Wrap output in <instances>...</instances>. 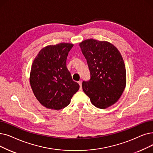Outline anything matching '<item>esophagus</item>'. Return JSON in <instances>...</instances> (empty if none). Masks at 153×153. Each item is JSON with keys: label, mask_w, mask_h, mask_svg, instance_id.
Here are the masks:
<instances>
[{"label": "esophagus", "mask_w": 153, "mask_h": 153, "mask_svg": "<svg viewBox=\"0 0 153 153\" xmlns=\"http://www.w3.org/2000/svg\"><path fill=\"white\" fill-rule=\"evenodd\" d=\"M78 84H79V85H80V90H81L82 89V82L81 81H79Z\"/></svg>", "instance_id": "1"}]
</instances>
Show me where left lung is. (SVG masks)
I'll return each mask as SVG.
<instances>
[{"mask_svg": "<svg viewBox=\"0 0 153 153\" xmlns=\"http://www.w3.org/2000/svg\"><path fill=\"white\" fill-rule=\"evenodd\" d=\"M87 61L91 79L82 82V89L91 103L105 109L120 98L126 84V71L123 57L109 42L89 39L79 44Z\"/></svg>", "mask_w": 153, "mask_h": 153, "instance_id": "obj_1", "label": "left lung"}]
</instances>
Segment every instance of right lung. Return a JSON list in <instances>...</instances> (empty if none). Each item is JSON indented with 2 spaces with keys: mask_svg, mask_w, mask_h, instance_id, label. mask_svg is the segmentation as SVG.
Listing matches in <instances>:
<instances>
[{
  "mask_svg": "<svg viewBox=\"0 0 153 153\" xmlns=\"http://www.w3.org/2000/svg\"><path fill=\"white\" fill-rule=\"evenodd\" d=\"M72 44L60 43L42 49L32 62L30 84L39 102L48 109L65 108L79 89L66 67Z\"/></svg>",
  "mask_w": 153,
  "mask_h": 153,
  "instance_id": "right-lung-1",
  "label": "right lung"
}]
</instances>
